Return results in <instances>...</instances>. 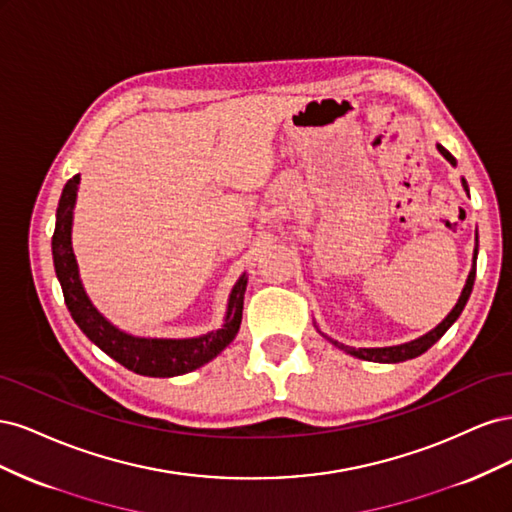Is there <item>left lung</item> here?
<instances>
[{
	"mask_svg": "<svg viewBox=\"0 0 512 512\" xmlns=\"http://www.w3.org/2000/svg\"><path fill=\"white\" fill-rule=\"evenodd\" d=\"M438 151L442 153V156L451 162L453 166H457V160L451 156V153H448L442 145H438ZM461 183H463V190L468 192V183H466V179L461 177ZM476 250H474V265H472V271H470V275H468V282H466V286H463V290H461V297H459V301H457V305L453 307V312L448 314L436 329L433 331H429L427 335H423V337H418V339H414V342H408V344H401V346H389V348H350V346H344V344H339V342H335V339H331V344L333 346H337L339 350H346L348 354H352V356H356V359H363V361H374V363H401V361H408V359H414V356H421L423 352H427L433 344L438 342V339L451 329V324L461 316V312H463V307H466V303H468V299H470V292H472V286H474V277H476Z\"/></svg>",
	"mask_w": 512,
	"mask_h": 512,
	"instance_id": "1",
	"label": "left lung"
}]
</instances>
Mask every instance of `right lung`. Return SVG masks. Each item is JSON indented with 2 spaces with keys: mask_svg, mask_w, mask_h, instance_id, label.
I'll use <instances>...</instances> for the list:
<instances>
[{
  "mask_svg": "<svg viewBox=\"0 0 512 512\" xmlns=\"http://www.w3.org/2000/svg\"><path fill=\"white\" fill-rule=\"evenodd\" d=\"M79 181L81 177L74 175L66 183L64 192H61L55 232L51 241L57 280L61 284V290H64V299L70 309V316L79 324V329L102 352L111 356V359L141 376H181L215 359V356H218L239 333L243 316V294L247 286L245 273L239 277V282L230 292L224 327L218 331L188 339L134 337L130 333L119 331L115 324L108 322L94 307V303L89 301L79 277V265H76V258L72 252V209L76 203Z\"/></svg>",
  "mask_w": 512,
  "mask_h": 512,
  "instance_id": "add662e5",
  "label": "right lung"
}]
</instances>
